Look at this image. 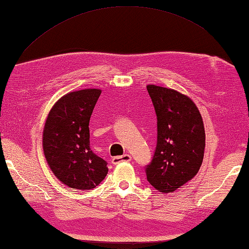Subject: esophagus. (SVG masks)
<instances>
[{"label": "esophagus", "instance_id": "1", "mask_svg": "<svg viewBox=\"0 0 249 249\" xmlns=\"http://www.w3.org/2000/svg\"><path fill=\"white\" fill-rule=\"evenodd\" d=\"M131 160V156L129 154H124L122 156H116L112 158V163L113 165H118V163L122 162V161H130Z\"/></svg>", "mask_w": 249, "mask_h": 249}]
</instances>
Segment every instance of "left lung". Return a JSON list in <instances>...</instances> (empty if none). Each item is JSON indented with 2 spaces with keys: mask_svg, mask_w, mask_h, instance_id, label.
Masks as SVG:
<instances>
[{
  "mask_svg": "<svg viewBox=\"0 0 249 249\" xmlns=\"http://www.w3.org/2000/svg\"><path fill=\"white\" fill-rule=\"evenodd\" d=\"M157 116V144L146 178L156 190L172 193L198 173L203 160L205 133L197 106L172 89L146 87Z\"/></svg>",
  "mask_w": 249,
  "mask_h": 249,
  "instance_id": "1",
  "label": "left lung"
}]
</instances>
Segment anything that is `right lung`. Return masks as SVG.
<instances>
[{"mask_svg": "<svg viewBox=\"0 0 249 249\" xmlns=\"http://www.w3.org/2000/svg\"><path fill=\"white\" fill-rule=\"evenodd\" d=\"M100 93L98 89L68 93L53 105L46 120V160L54 176L71 188H95L108 173L107 161L89 147V123Z\"/></svg>", "mask_w": 249, "mask_h": 249, "instance_id": "add662e5", "label": "right lung"}]
</instances>
